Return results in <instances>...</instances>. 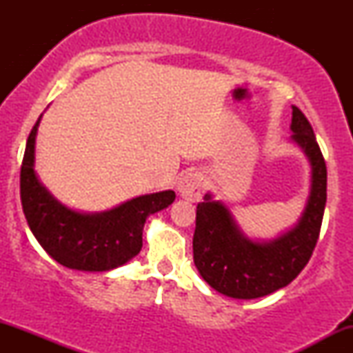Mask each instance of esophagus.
<instances>
[{"label": "esophagus", "instance_id": "obj_1", "mask_svg": "<svg viewBox=\"0 0 353 353\" xmlns=\"http://www.w3.org/2000/svg\"><path fill=\"white\" fill-rule=\"evenodd\" d=\"M204 188L205 179L199 172H188L185 176L181 177L179 184H177V190H179L182 199L190 202H196L201 199Z\"/></svg>", "mask_w": 353, "mask_h": 353}]
</instances>
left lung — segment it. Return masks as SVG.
Returning <instances> with one entry per match:
<instances>
[{"mask_svg":"<svg viewBox=\"0 0 353 353\" xmlns=\"http://www.w3.org/2000/svg\"><path fill=\"white\" fill-rule=\"evenodd\" d=\"M292 139L312 165V188L303 216L272 242H252L237 228L224 204L205 196L197 204L194 264L205 282L232 299H259L289 285L310 261L327 202V165L314 129L292 106Z\"/></svg>","mask_w":353,"mask_h":353,"instance_id":"8db88e82","label":"left lung"}]
</instances>
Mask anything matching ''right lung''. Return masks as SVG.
Wrapping results in <instances>:
<instances>
[{"instance_id": "add662e5", "label": "right lung", "mask_w": 353, "mask_h": 353, "mask_svg": "<svg viewBox=\"0 0 353 353\" xmlns=\"http://www.w3.org/2000/svg\"><path fill=\"white\" fill-rule=\"evenodd\" d=\"M39 121L28 136L19 192L31 232L48 254L68 269L104 272L125 264L143 247L148 216L171 205L174 190L131 199L101 214H81L64 208L43 188L34 172V143Z\"/></svg>"}]
</instances>
